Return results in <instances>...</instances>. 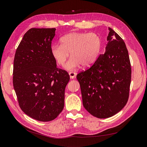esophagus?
I'll use <instances>...</instances> for the list:
<instances>
[{"label":"esophagus","instance_id":"obj_1","mask_svg":"<svg viewBox=\"0 0 147 147\" xmlns=\"http://www.w3.org/2000/svg\"><path fill=\"white\" fill-rule=\"evenodd\" d=\"M69 77H70L71 79H74V78H76V74L74 73V72H69Z\"/></svg>","mask_w":147,"mask_h":147}]
</instances>
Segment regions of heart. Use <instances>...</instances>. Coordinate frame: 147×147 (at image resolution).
Here are the masks:
<instances>
[{"mask_svg":"<svg viewBox=\"0 0 147 147\" xmlns=\"http://www.w3.org/2000/svg\"><path fill=\"white\" fill-rule=\"evenodd\" d=\"M60 43L52 45L51 54L58 65L64 66L70 53L71 58L65 66L70 71L94 63L102 45L100 36L95 33H69L60 39Z\"/></svg>","mask_w":147,"mask_h":147,"instance_id":"b5f03b06","label":"heart"}]
</instances>
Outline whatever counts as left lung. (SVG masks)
I'll use <instances>...</instances> for the list:
<instances>
[{
    "label": "left lung",
    "mask_w": 147,
    "mask_h": 147,
    "mask_svg": "<svg viewBox=\"0 0 147 147\" xmlns=\"http://www.w3.org/2000/svg\"><path fill=\"white\" fill-rule=\"evenodd\" d=\"M109 30L105 53L76 76L84 107L99 119L111 117L122 109L129 99L131 82V65L125 43L111 28Z\"/></svg>",
    "instance_id": "left-lung-1"
}]
</instances>
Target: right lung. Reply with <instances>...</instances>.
<instances>
[{
    "label": "right lung",
    "mask_w": 147,
    "mask_h": 147,
    "mask_svg": "<svg viewBox=\"0 0 147 147\" xmlns=\"http://www.w3.org/2000/svg\"><path fill=\"white\" fill-rule=\"evenodd\" d=\"M55 28H32L25 33L15 55L13 85L25 114L41 122L57 117L65 104L67 71L56 67L51 54Z\"/></svg>",
    "instance_id": "1"
}]
</instances>
